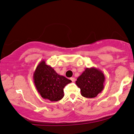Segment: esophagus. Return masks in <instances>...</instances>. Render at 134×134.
Wrapping results in <instances>:
<instances>
[{
	"label": "esophagus",
	"mask_w": 134,
	"mask_h": 134,
	"mask_svg": "<svg viewBox=\"0 0 134 134\" xmlns=\"http://www.w3.org/2000/svg\"><path fill=\"white\" fill-rule=\"evenodd\" d=\"M70 80H72V82H74L75 81V79L74 77H71L70 78Z\"/></svg>",
	"instance_id": "1"
}]
</instances>
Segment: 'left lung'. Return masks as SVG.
Returning <instances> with one entry per match:
<instances>
[{"mask_svg": "<svg viewBox=\"0 0 134 134\" xmlns=\"http://www.w3.org/2000/svg\"><path fill=\"white\" fill-rule=\"evenodd\" d=\"M105 77L99 69L95 67L86 68L75 82L80 88L81 94L85 98H93L104 88Z\"/></svg>", "mask_w": 134, "mask_h": 134, "instance_id": "1", "label": "left lung"}]
</instances>
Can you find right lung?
I'll use <instances>...</instances> for the list:
<instances>
[{
  "label": "right lung",
  "mask_w": 134,
  "mask_h": 134,
  "mask_svg": "<svg viewBox=\"0 0 134 134\" xmlns=\"http://www.w3.org/2000/svg\"><path fill=\"white\" fill-rule=\"evenodd\" d=\"M33 80L38 93L44 99L57 101L64 97V88L72 82L59 75L54 69L42 60L33 73Z\"/></svg>",
  "instance_id": "obj_1"
}]
</instances>
